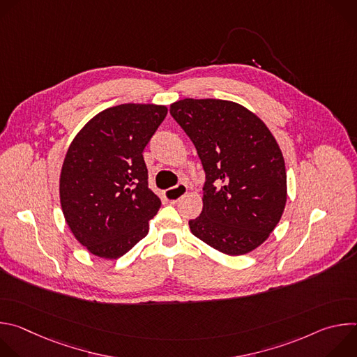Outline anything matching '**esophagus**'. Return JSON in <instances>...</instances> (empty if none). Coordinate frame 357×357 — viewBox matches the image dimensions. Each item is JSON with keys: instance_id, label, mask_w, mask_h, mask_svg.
Here are the masks:
<instances>
[{"instance_id": "1", "label": "esophagus", "mask_w": 357, "mask_h": 357, "mask_svg": "<svg viewBox=\"0 0 357 357\" xmlns=\"http://www.w3.org/2000/svg\"><path fill=\"white\" fill-rule=\"evenodd\" d=\"M188 192V186L185 183H178L176 186L174 188H169L165 190V199L169 200V202H176L179 200L185 193Z\"/></svg>"}]
</instances>
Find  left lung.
<instances>
[{
  "instance_id": "left-lung-1",
  "label": "left lung",
  "mask_w": 357,
  "mask_h": 357,
  "mask_svg": "<svg viewBox=\"0 0 357 357\" xmlns=\"http://www.w3.org/2000/svg\"><path fill=\"white\" fill-rule=\"evenodd\" d=\"M169 113L193 142L206 175L203 209L189 220L190 231L229 256L259 247L287 202L285 164L275 138L233 101L183 98Z\"/></svg>"
}]
</instances>
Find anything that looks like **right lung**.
<instances>
[{
	"mask_svg": "<svg viewBox=\"0 0 357 357\" xmlns=\"http://www.w3.org/2000/svg\"><path fill=\"white\" fill-rule=\"evenodd\" d=\"M155 105H120L93 117L70 144L61 205L75 237L94 256L119 259L148 233L161 199L148 188L142 151L167 117Z\"/></svg>",
	"mask_w": 357,
	"mask_h": 357,
	"instance_id": "right-lung-1",
	"label": "right lung"
}]
</instances>
